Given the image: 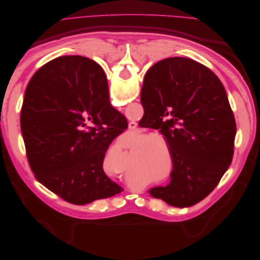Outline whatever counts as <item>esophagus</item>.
Returning <instances> with one entry per match:
<instances>
[{
    "instance_id": "obj_1",
    "label": "esophagus",
    "mask_w": 260,
    "mask_h": 260,
    "mask_svg": "<svg viewBox=\"0 0 260 260\" xmlns=\"http://www.w3.org/2000/svg\"><path fill=\"white\" fill-rule=\"evenodd\" d=\"M128 125H129V129H130V130H136L137 127H138V123L135 122V121H130Z\"/></svg>"
}]
</instances>
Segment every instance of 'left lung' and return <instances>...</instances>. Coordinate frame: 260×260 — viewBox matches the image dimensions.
Here are the masks:
<instances>
[{"instance_id":"8db88e82","label":"left lung","mask_w":260,"mask_h":260,"mask_svg":"<svg viewBox=\"0 0 260 260\" xmlns=\"http://www.w3.org/2000/svg\"><path fill=\"white\" fill-rule=\"evenodd\" d=\"M141 103L147 115L139 124L160 129L174 164L170 183L148 192L174 207L195 205L232 161L237 124L223 84L193 59L165 58L145 74Z\"/></svg>"}]
</instances>
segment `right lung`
Segmentation results:
<instances>
[{
	"label": "right lung",
	"mask_w": 260,
	"mask_h": 260,
	"mask_svg": "<svg viewBox=\"0 0 260 260\" xmlns=\"http://www.w3.org/2000/svg\"><path fill=\"white\" fill-rule=\"evenodd\" d=\"M36 179L75 205L112 198L122 188L103 170L113 140L128 128L109 102L103 69L82 56H60L31 78L20 115Z\"/></svg>",
	"instance_id": "add662e5"
}]
</instances>
